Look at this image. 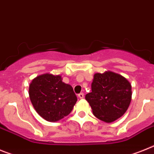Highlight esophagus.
Instances as JSON below:
<instances>
[{"instance_id": "1", "label": "esophagus", "mask_w": 154, "mask_h": 154, "mask_svg": "<svg viewBox=\"0 0 154 154\" xmlns=\"http://www.w3.org/2000/svg\"><path fill=\"white\" fill-rule=\"evenodd\" d=\"M78 97H79L80 99H82V98H83V97H84V93H79V94H78Z\"/></svg>"}]
</instances>
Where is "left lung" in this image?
<instances>
[{
    "mask_svg": "<svg viewBox=\"0 0 154 154\" xmlns=\"http://www.w3.org/2000/svg\"><path fill=\"white\" fill-rule=\"evenodd\" d=\"M86 95L93 114L105 122H112L127 111L132 98V86L121 75L111 72L97 73Z\"/></svg>",
    "mask_w": 154,
    "mask_h": 154,
    "instance_id": "8db88e82",
    "label": "left lung"
}]
</instances>
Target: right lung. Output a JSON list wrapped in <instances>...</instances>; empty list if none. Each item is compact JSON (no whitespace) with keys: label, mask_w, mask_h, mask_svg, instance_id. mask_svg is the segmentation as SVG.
Segmentation results:
<instances>
[{"label":"right lung","mask_w":154,"mask_h":154,"mask_svg":"<svg viewBox=\"0 0 154 154\" xmlns=\"http://www.w3.org/2000/svg\"><path fill=\"white\" fill-rule=\"evenodd\" d=\"M36 112L48 122H57L72 112L77 97L73 89L60 75L44 74L32 80L29 90Z\"/></svg>","instance_id":"obj_1"}]
</instances>
